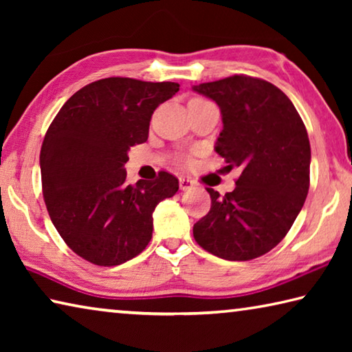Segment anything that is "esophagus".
I'll use <instances>...</instances> for the list:
<instances>
[{
	"label": "esophagus",
	"mask_w": 352,
	"mask_h": 352,
	"mask_svg": "<svg viewBox=\"0 0 352 352\" xmlns=\"http://www.w3.org/2000/svg\"><path fill=\"white\" fill-rule=\"evenodd\" d=\"M178 182H180V189L182 190H190L194 188V182L188 177H180V178H178Z\"/></svg>",
	"instance_id": "obj_1"
}]
</instances>
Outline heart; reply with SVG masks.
<instances>
[{
    "label": "heart",
    "instance_id": "heart-1",
    "mask_svg": "<svg viewBox=\"0 0 352 352\" xmlns=\"http://www.w3.org/2000/svg\"><path fill=\"white\" fill-rule=\"evenodd\" d=\"M182 160H183V162H186V163H188V162H189V158H186V157H183V158H182Z\"/></svg>",
    "mask_w": 352,
    "mask_h": 352
}]
</instances>
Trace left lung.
Instances as JSON below:
<instances>
[{
	"label": "left lung",
	"instance_id": "1",
	"mask_svg": "<svg viewBox=\"0 0 352 352\" xmlns=\"http://www.w3.org/2000/svg\"><path fill=\"white\" fill-rule=\"evenodd\" d=\"M212 99L223 129L216 152L241 168L233 192L211 195L194 239L226 261H250L275 248L300 214L309 190L311 144L292 100L273 83L236 74L192 87Z\"/></svg>",
	"mask_w": 352,
	"mask_h": 352
}]
</instances>
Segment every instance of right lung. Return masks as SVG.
I'll return each instance as SVG.
<instances>
[{"mask_svg":"<svg viewBox=\"0 0 352 352\" xmlns=\"http://www.w3.org/2000/svg\"><path fill=\"white\" fill-rule=\"evenodd\" d=\"M175 82L107 77L74 93L45 135L41 188L65 243L91 264L113 267L138 256L152 239V212L178 190L162 170L155 182L127 184L124 164L147 141L155 109L178 91Z\"/></svg>","mask_w":352,"mask_h":352,"instance_id":"right-lung-1","label":"right lung"}]
</instances>
